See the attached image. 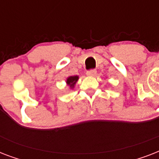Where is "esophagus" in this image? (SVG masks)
I'll return each mask as SVG.
<instances>
[{
	"mask_svg": "<svg viewBox=\"0 0 159 159\" xmlns=\"http://www.w3.org/2000/svg\"><path fill=\"white\" fill-rule=\"evenodd\" d=\"M96 74H97V70L95 69L89 70L87 72V75L89 77H94V76H96Z\"/></svg>",
	"mask_w": 159,
	"mask_h": 159,
	"instance_id": "obj_1",
	"label": "esophagus"
}]
</instances>
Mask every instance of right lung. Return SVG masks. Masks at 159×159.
<instances>
[{
	"label": "right lung",
	"instance_id": "1",
	"mask_svg": "<svg viewBox=\"0 0 159 159\" xmlns=\"http://www.w3.org/2000/svg\"><path fill=\"white\" fill-rule=\"evenodd\" d=\"M78 76H70V77H68L67 78V81H66V82H67V84L70 87V88H73L75 86V84H76V82H77V80H78Z\"/></svg>",
	"mask_w": 159,
	"mask_h": 159
}]
</instances>
